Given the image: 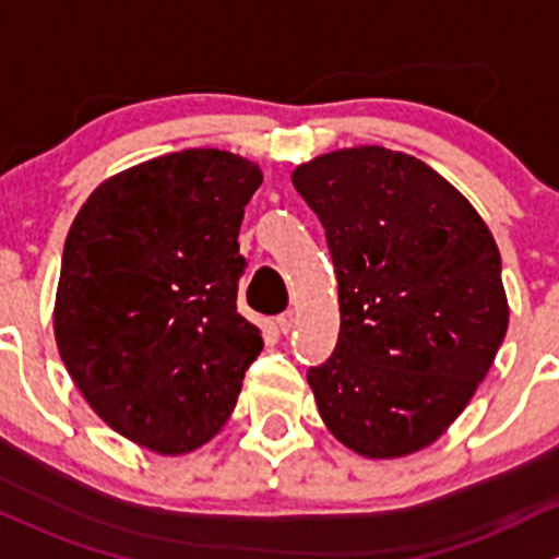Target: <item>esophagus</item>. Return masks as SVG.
I'll return each instance as SVG.
<instances>
[{"label":"esophagus","mask_w":559,"mask_h":559,"mask_svg":"<svg viewBox=\"0 0 559 559\" xmlns=\"http://www.w3.org/2000/svg\"><path fill=\"white\" fill-rule=\"evenodd\" d=\"M293 328H296V314H293V312H282L280 318H277V331L285 333V336H287V333H290Z\"/></svg>","instance_id":"1"}]
</instances>
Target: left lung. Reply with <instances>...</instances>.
<instances>
[{
  "label": "left lung",
  "mask_w": 559,
  "mask_h": 559,
  "mask_svg": "<svg viewBox=\"0 0 559 559\" xmlns=\"http://www.w3.org/2000/svg\"><path fill=\"white\" fill-rule=\"evenodd\" d=\"M293 186L338 280L336 347L307 371L322 423L371 460L433 444L509 328L490 228L439 171L379 145L318 155Z\"/></svg>",
  "instance_id": "left-lung-1"
}]
</instances>
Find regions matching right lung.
<instances>
[{"mask_svg": "<svg viewBox=\"0 0 559 559\" xmlns=\"http://www.w3.org/2000/svg\"><path fill=\"white\" fill-rule=\"evenodd\" d=\"M261 182L241 155L169 153L102 182L69 228L59 355L91 408L145 450L210 441L261 355V331L237 312V237Z\"/></svg>", "mask_w": 559, "mask_h": 559, "instance_id": "obj_1", "label": "right lung"}]
</instances>
